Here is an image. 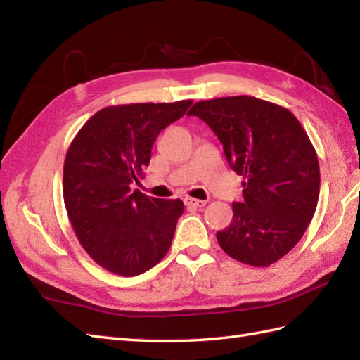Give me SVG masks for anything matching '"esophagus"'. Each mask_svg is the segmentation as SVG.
<instances>
[{"label": "esophagus", "instance_id": "obj_1", "mask_svg": "<svg viewBox=\"0 0 360 360\" xmlns=\"http://www.w3.org/2000/svg\"><path fill=\"white\" fill-rule=\"evenodd\" d=\"M184 202H186L187 207H204L205 202H207V201L196 200V198H186Z\"/></svg>", "mask_w": 360, "mask_h": 360}]
</instances>
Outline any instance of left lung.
<instances>
[{
  "label": "left lung",
  "instance_id": "8db88e82",
  "mask_svg": "<svg viewBox=\"0 0 360 360\" xmlns=\"http://www.w3.org/2000/svg\"><path fill=\"white\" fill-rule=\"evenodd\" d=\"M196 116L217 134L229 165L244 178L243 202L217 240L229 257L266 267L300 241L320 192L317 153L300 122L280 105L250 96L198 102Z\"/></svg>",
  "mask_w": 360,
  "mask_h": 360
}]
</instances>
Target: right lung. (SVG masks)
Returning a JSON list of instances; mask_svg holds the SVG:
<instances>
[{
	"label": "right lung",
	"mask_w": 360,
	"mask_h": 360,
	"mask_svg": "<svg viewBox=\"0 0 360 360\" xmlns=\"http://www.w3.org/2000/svg\"><path fill=\"white\" fill-rule=\"evenodd\" d=\"M192 103L106 106L71 142L63 167L68 217L83 249L103 269L134 277L170 249L184 202L147 196L131 186L148 167L159 133Z\"/></svg>",
	"instance_id": "right-lung-1"
}]
</instances>
